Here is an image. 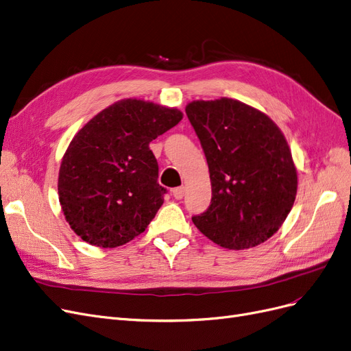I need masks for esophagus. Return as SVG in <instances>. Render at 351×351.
<instances>
[{
	"label": "esophagus",
	"instance_id": "esophagus-1",
	"mask_svg": "<svg viewBox=\"0 0 351 351\" xmlns=\"http://www.w3.org/2000/svg\"><path fill=\"white\" fill-rule=\"evenodd\" d=\"M184 193H186V189L184 187H176L173 190V196L177 199V200H181L184 197Z\"/></svg>",
	"mask_w": 351,
	"mask_h": 351
}]
</instances>
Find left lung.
<instances>
[{"label": "left lung", "mask_w": 351, "mask_h": 351, "mask_svg": "<svg viewBox=\"0 0 351 351\" xmlns=\"http://www.w3.org/2000/svg\"><path fill=\"white\" fill-rule=\"evenodd\" d=\"M186 114L212 183L209 208L193 223L223 248L260 245L279 231L296 197L298 174L282 130L257 108L226 97L191 101Z\"/></svg>", "instance_id": "left-lung-1"}]
</instances>
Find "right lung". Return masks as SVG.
<instances>
[{
	"label": "right lung",
	"mask_w": 351,
	"mask_h": 351,
	"mask_svg": "<svg viewBox=\"0 0 351 351\" xmlns=\"http://www.w3.org/2000/svg\"><path fill=\"white\" fill-rule=\"evenodd\" d=\"M183 119L177 108L126 99L104 108L71 141L58 193L69 226L103 248L142 234L164 203L149 142Z\"/></svg>",
	"instance_id": "right-lung-1"
}]
</instances>
